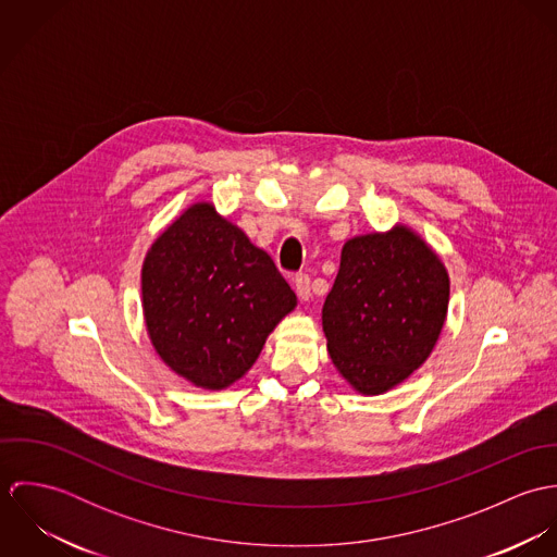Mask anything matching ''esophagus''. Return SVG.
<instances>
[{"mask_svg": "<svg viewBox=\"0 0 557 557\" xmlns=\"http://www.w3.org/2000/svg\"><path fill=\"white\" fill-rule=\"evenodd\" d=\"M294 285H296V292L302 300H309L311 298V276L309 274H296L294 278Z\"/></svg>", "mask_w": 557, "mask_h": 557, "instance_id": "1", "label": "esophagus"}]
</instances>
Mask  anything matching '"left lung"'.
I'll use <instances>...</instances> for the list:
<instances>
[{
  "label": "left lung",
  "mask_w": 557,
  "mask_h": 557,
  "mask_svg": "<svg viewBox=\"0 0 557 557\" xmlns=\"http://www.w3.org/2000/svg\"><path fill=\"white\" fill-rule=\"evenodd\" d=\"M448 294L446 268L413 232L345 242L321 311L334 367L362 395L395 388L429 358Z\"/></svg>",
  "instance_id": "left-lung-1"
}]
</instances>
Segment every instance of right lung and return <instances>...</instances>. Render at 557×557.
<instances>
[{
  "mask_svg": "<svg viewBox=\"0 0 557 557\" xmlns=\"http://www.w3.org/2000/svg\"><path fill=\"white\" fill-rule=\"evenodd\" d=\"M141 292L160 358L210 391L239 380L274 325L296 307L272 257L212 203L188 208L152 244Z\"/></svg>",
  "mask_w": 557,
  "mask_h": 557,
  "instance_id": "obj_1",
  "label": "right lung"
}]
</instances>
